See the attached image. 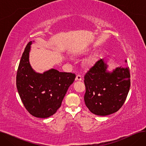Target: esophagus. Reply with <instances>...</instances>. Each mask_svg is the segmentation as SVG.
I'll return each instance as SVG.
<instances>
[{
  "instance_id": "1",
  "label": "esophagus",
  "mask_w": 146,
  "mask_h": 146,
  "mask_svg": "<svg viewBox=\"0 0 146 146\" xmlns=\"http://www.w3.org/2000/svg\"><path fill=\"white\" fill-rule=\"evenodd\" d=\"M82 77L81 76L80 74H78L77 76H76V80H79V81H81L82 80Z\"/></svg>"
}]
</instances>
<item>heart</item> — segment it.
<instances>
[{"mask_svg": "<svg viewBox=\"0 0 146 146\" xmlns=\"http://www.w3.org/2000/svg\"><path fill=\"white\" fill-rule=\"evenodd\" d=\"M89 52V50L88 49L85 50L81 52L80 55H86ZM99 59V54L98 53L95 52L92 55L90 56L89 58L86 59L85 61H83V67L86 69H89L92 67H93Z\"/></svg>", "mask_w": 146, "mask_h": 146, "instance_id": "1", "label": "heart"}]
</instances>
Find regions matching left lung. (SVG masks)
<instances>
[{"instance_id": "obj_1", "label": "left lung", "mask_w": 146, "mask_h": 146, "mask_svg": "<svg viewBox=\"0 0 146 146\" xmlns=\"http://www.w3.org/2000/svg\"><path fill=\"white\" fill-rule=\"evenodd\" d=\"M127 62V60L125 61ZM102 59L97 61L85 76L84 100L93 113L106 116L118 111L123 105L130 87L129 68L120 66L107 70Z\"/></svg>"}]
</instances>
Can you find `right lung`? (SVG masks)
Segmentation results:
<instances>
[{
	"label": "right lung",
	"instance_id": "right-lung-1",
	"mask_svg": "<svg viewBox=\"0 0 146 146\" xmlns=\"http://www.w3.org/2000/svg\"><path fill=\"white\" fill-rule=\"evenodd\" d=\"M32 41L26 46L17 74V88L26 110L33 116L45 118L54 114L76 78L75 74L51 68L35 72L29 61Z\"/></svg>",
	"mask_w": 146,
	"mask_h": 146
}]
</instances>
